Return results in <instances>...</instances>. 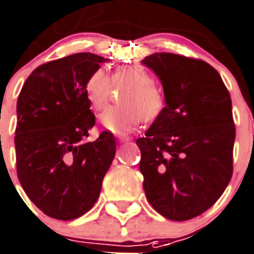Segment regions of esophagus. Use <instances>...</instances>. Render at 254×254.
<instances>
[{
	"mask_svg": "<svg viewBox=\"0 0 254 254\" xmlns=\"http://www.w3.org/2000/svg\"><path fill=\"white\" fill-rule=\"evenodd\" d=\"M118 139H119V141H122V143H126V141H129V140H131V137H129V136H119Z\"/></svg>",
	"mask_w": 254,
	"mask_h": 254,
	"instance_id": "34e87169",
	"label": "esophagus"
}]
</instances>
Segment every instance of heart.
Segmentation results:
<instances>
[{
    "instance_id": "b5f03b06",
    "label": "heart",
    "mask_w": 254,
    "mask_h": 254,
    "mask_svg": "<svg viewBox=\"0 0 254 254\" xmlns=\"http://www.w3.org/2000/svg\"><path fill=\"white\" fill-rule=\"evenodd\" d=\"M126 85L119 94L121 105L109 107L101 115V123L117 135H126L136 128L141 121L152 122L161 115L165 107V97L153 82V77L141 65L119 66L107 73L97 68L85 82V94L94 110H102L110 99L113 86Z\"/></svg>"
}]
</instances>
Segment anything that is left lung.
Listing matches in <instances>:
<instances>
[{
	"instance_id": "1",
	"label": "left lung",
	"mask_w": 254,
	"mask_h": 254,
	"mask_svg": "<svg viewBox=\"0 0 254 254\" xmlns=\"http://www.w3.org/2000/svg\"><path fill=\"white\" fill-rule=\"evenodd\" d=\"M141 63L159 76L166 102L136 140L144 191L159 214L184 222L208 210L232 177L230 93L218 70L199 59L161 52Z\"/></svg>"
}]
</instances>
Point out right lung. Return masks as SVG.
Instances as JSON below:
<instances>
[{"instance_id":"add662e5","label":"right lung","mask_w":254,"mask_h":254,"mask_svg":"<svg viewBox=\"0 0 254 254\" xmlns=\"http://www.w3.org/2000/svg\"><path fill=\"white\" fill-rule=\"evenodd\" d=\"M105 62L82 52L42 64L18 97V180L32 203L51 218L72 220L88 212L114 160L111 132L85 141L95 125L85 82Z\"/></svg>"}]
</instances>
